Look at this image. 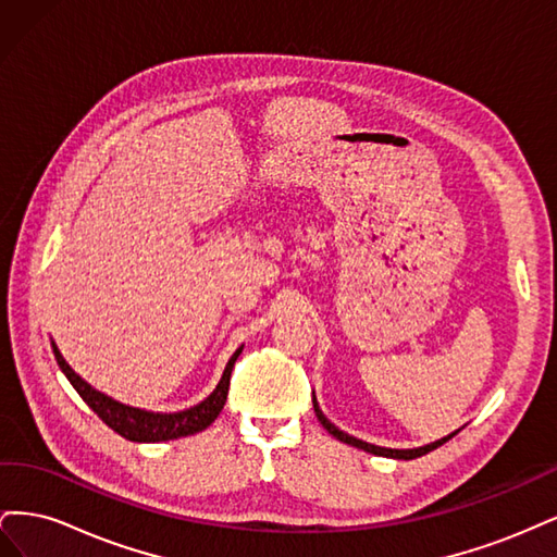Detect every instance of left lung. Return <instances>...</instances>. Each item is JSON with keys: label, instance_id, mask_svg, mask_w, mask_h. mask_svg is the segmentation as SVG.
Masks as SVG:
<instances>
[{"label": "left lung", "instance_id": "left-lung-1", "mask_svg": "<svg viewBox=\"0 0 557 557\" xmlns=\"http://www.w3.org/2000/svg\"><path fill=\"white\" fill-rule=\"evenodd\" d=\"M313 411H315V416H318V420H320V425H323V428L334 436V440H339V442H344V444H348V446H356V448L367 450V453H372V455H381V458H395V460H413V458H420V455H425V453H430V450H434V448H440L442 444H446L448 440H453V436L462 430V428L455 430V432H450L448 436H442V440H436V442L425 444V446H418V448H385V446H376V444H367V442L358 440V436H352V434H348V432L336 428L334 423H330V420L325 418V413L320 411V407H318L315 393H313Z\"/></svg>", "mask_w": 557, "mask_h": 557}]
</instances>
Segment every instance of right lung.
I'll return each instance as SVG.
<instances>
[{
  "label": "right lung",
  "instance_id": "right-lung-1",
  "mask_svg": "<svg viewBox=\"0 0 557 557\" xmlns=\"http://www.w3.org/2000/svg\"><path fill=\"white\" fill-rule=\"evenodd\" d=\"M50 348H53V356L58 360V367L62 369V374L70 379V383L74 385V391L81 395V399L86 401L88 407L99 418H102L113 432L125 436V440H129V442H139V444H158V442L181 440V436H190V434L207 430L225 407L232 369L244 350V346L234 350V356L225 364V372H223L221 381H218V385L213 387V393L209 397H205L199 404H195V407H188L183 411L162 413V411H146L139 407H129V404H123L104 393H99L97 387H92L86 379H81L74 372L70 362L62 358V352L53 339H50Z\"/></svg>",
  "mask_w": 557,
  "mask_h": 557
}]
</instances>
